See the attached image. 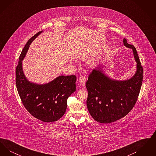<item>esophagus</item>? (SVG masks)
I'll list each match as a JSON object with an SVG mask.
<instances>
[{"mask_svg":"<svg viewBox=\"0 0 156 156\" xmlns=\"http://www.w3.org/2000/svg\"><path fill=\"white\" fill-rule=\"evenodd\" d=\"M79 80H80V84L82 86V87L85 86V83H86V78L85 76H81L80 77V78H79Z\"/></svg>","mask_w":156,"mask_h":156,"instance_id":"1","label":"esophagus"}]
</instances>
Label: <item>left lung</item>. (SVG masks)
Segmentation results:
<instances>
[{
  "mask_svg": "<svg viewBox=\"0 0 156 156\" xmlns=\"http://www.w3.org/2000/svg\"><path fill=\"white\" fill-rule=\"evenodd\" d=\"M125 46L133 50L136 71L127 80H116L104 74L99 64L89 74L86 82L89 113L98 122L110 123L123 118L133 109L141 89L143 69L136 48L123 39Z\"/></svg>",
  "mask_w": 156,
  "mask_h": 156,
  "instance_id": "left-lung-1",
  "label": "left lung"
}]
</instances>
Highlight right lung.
Segmentation results:
<instances>
[{
  "mask_svg": "<svg viewBox=\"0 0 156 156\" xmlns=\"http://www.w3.org/2000/svg\"><path fill=\"white\" fill-rule=\"evenodd\" d=\"M41 33L31 37L23 49L16 69V85L26 109L34 118L48 123L58 120L66 113L67 99L76 90V77L60 75L45 84L31 82L26 78L22 61L30 44Z\"/></svg>",
  "mask_w": 156,
  "mask_h": 156,
  "instance_id": "obj_1",
  "label": "right lung"
}]
</instances>
